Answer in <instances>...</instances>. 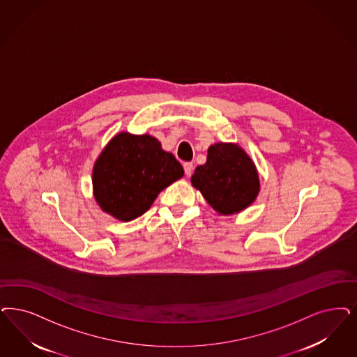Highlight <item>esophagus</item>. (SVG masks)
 Returning <instances> with one entry per match:
<instances>
[{"label":"esophagus","instance_id":"obj_1","mask_svg":"<svg viewBox=\"0 0 357 357\" xmlns=\"http://www.w3.org/2000/svg\"><path fill=\"white\" fill-rule=\"evenodd\" d=\"M183 169H185V175L190 176L192 174V170H194V165L191 162H185L183 163Z\"/></svg>","mask_w":357,"mask_h":357}]
</instances>
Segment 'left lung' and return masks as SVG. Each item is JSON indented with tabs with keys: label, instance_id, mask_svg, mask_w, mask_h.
Masks as SVG:
<instances>
[{
	"label": "left lung",
	"instance_id": "8db88e82",
	"mask_svg": "<svg viewBox=\"0 0 357 357\" xmlns=\"http://www.w3.org/2000/svg\"><path fill=\"white\" fill-rule=\"evenodd\" d=\"M191 183L209 206L224 216L248 208L259 192L255 162L244 149L232 142L211 145L207 162L195 169Z\"/></svg>",
	"mask_w": 357,
	"mask_h": 357
}]
</instances>
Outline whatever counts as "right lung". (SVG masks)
<instances>
[{"mask_svg":"<svg viewBox=\"0 0 357 357\" xmlns=\"http://www.w3.org/2000/svg\"><path fill=\"white\" fill-rule=\"evenodd\" d=\"M185 175L182 165L150 135L120 132L102 149L92 170L98 207L120 222L144 215L162 190Z\"/></svg>","mask_w":357,"mask_h":357,"instance_id":"add662e5","label":"right lung"}]
</instances>
